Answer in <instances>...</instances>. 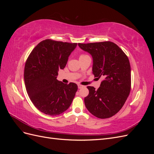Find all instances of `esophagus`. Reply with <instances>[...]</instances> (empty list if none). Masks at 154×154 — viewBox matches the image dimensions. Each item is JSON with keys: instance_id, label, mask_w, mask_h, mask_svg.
I'll use <instances>...</instances> for the list:
<instances>
[{"instance_id": "obj_1", "label": "esophagus", "mask_w": 154, "mask_h": 154, "mask_svg": "<svg viewBox=\"0 0 154 154\" xmlns=\"http://www.w3.org/2000/svg\"><path fill=\"white\" fill-rule=\"evenodd\" d=\"M82 87H83V86L82 85H78V88H82Z\"/></svg>"}]
</instances>
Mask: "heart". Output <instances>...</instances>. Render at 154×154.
Instances as JSON below:
<instances>
[{"instance_id":"obj_1","label":"heart","mask_w":154,"mask_h":154,"mask_svg":"<svg viewBox=\"0 0 154 154\" xmlns=\"http://www.w3.org/2000/svg\"><path fill=\"white\" fill-rule=\"evenodd\" d=\"M82 56H83V55H82Z\"/></svg>"}]
</instances>
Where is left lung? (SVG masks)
<instances>
[{"instance_id":"8db88e82","label":"left lung","mask_w":154,"mask_h":154,"mask_svg":"<svg viewBox=\"0 0 154 154\" xmlns=\"http://www.w3.org/2000/svg\"><path fill=\"white\" fill-rule=\"evenodd\" d=\"M78 46L92 56L94 77L104 78L97 90L87 87L89 94L84 99L86 108L98 118H110L122 108L130 94L131 69L129 60L112 42L79 43Z\"/></svg>"}]
</instances>
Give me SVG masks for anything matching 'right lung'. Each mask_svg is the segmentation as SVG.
I'll return each instance as SVG.
<instances>
[{"label":"right lung","instance_id":"1","mask_svg":"<svg viewBox=\"0 0 154 154\" xmlns=\"http://www.w3.org/2000/svg\"><path fill=\"white\" fill-rule=\"evenodd\" d=\"M76 43L52 40L42 41L27 58L24 83L31 101L42 112L57 116L67 110L75 96L78 86L58 81L59 69L66 67Z\"/></svg>","mask_w":154,"mask_h":154}]
</instances>
